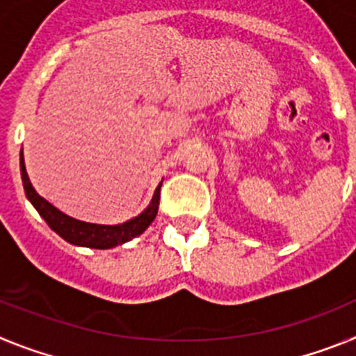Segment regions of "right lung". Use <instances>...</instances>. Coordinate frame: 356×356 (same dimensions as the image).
Listing matches in <instances>:
<instances>
[{
	"mask_svg": "<svg viewBox=\"0 0 356 356\" xmlns=\"http://www.w3.org/2000/svg\"><path fill=\"white\" fill-rule=\"evenodd\" d=\"M21 178H23V187L24 193H26V197L31 201V205L35 207L40 217L48 222V226L53 232H56L64 241L71 242L74 246L94 248V250H110V248H115L119 244H124V242L131 241V238L139 237L144 229L155 221L156 212H159L160 185L156 187L147 209L137 217L130 219V221L122 222V225H94V222L78 221L74 217L65 216L56 207H53L49 201H46L42 196L37 194V191L31 185L30 178H28L26 165H24L23 159V149H21Z\"/></svg>",
	"mask_w": 356,
	"mask_h": 356,
	"instance_id": "add662e5",
	"label": "right lung"
}]
</instances>
